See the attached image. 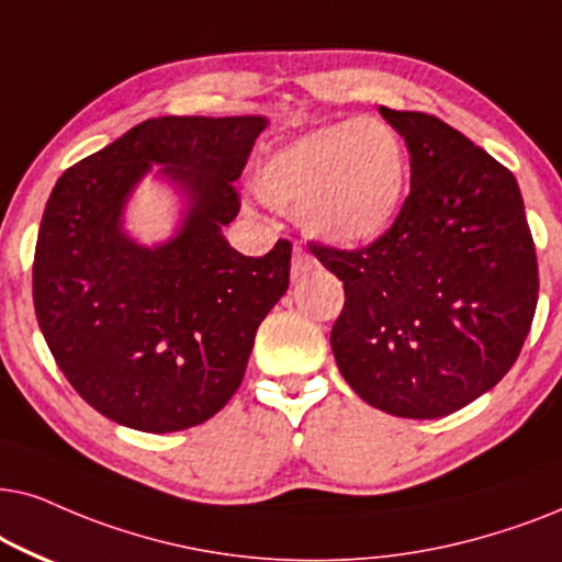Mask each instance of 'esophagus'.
<instances>
[{
	"label": "esophagus",
	"instance_id": "obj_1",
	"mask_svg": "<svg viewBox=\"0 0 562 562\" xmlns=\"http://www.w3.org/2000/svg\"><path fill=\"white\" fill-rule=\"evenodd\" d=\"M313 267H316V259H313L311 254H305L301 246H295L293 249V280H297V277H305Z\"/></svg>",
	"mask_w": 562,
	"mask_h": 562
}]
</instances>
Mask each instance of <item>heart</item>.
I'll return each mask as SVG.
<instances>
[{"label":"heart","mask_w":562,"mask_h":562,"mask_svg":"<svg viewBox=\"0 0 562 562\" xmlns=\"http://www.w3.org/2000/svg\"><path fill=\"white\" fill-rule=\"evenodd\" d=\"M408 187L401 133L378 117L321 125L261 161L257 190L277 211L336 246L375 241L398 218Z\"/></svg>","instance_id":"heart-1"}]
</instances>
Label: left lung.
Segmentation results:
<instances>
[{
    "mask_svg": "<svg viewBox=\"0 0 562 562\" xmlns=\"http://www.w3.org/2000/svg\"><path fill=\"white\" fill-rule=\"evenodd\" d=\"M411 154V192L359 249L311 244L344 282L331 349L359 398L439 418L512 370L532 326L540 274L519 184L504 164L426 112L380 108Z\"/></svg>",
    "mask_w": 562,
    "mask_h": 562,
    "instance_id": "8db88e82",
    "label": "left lung"
}]
</instances>
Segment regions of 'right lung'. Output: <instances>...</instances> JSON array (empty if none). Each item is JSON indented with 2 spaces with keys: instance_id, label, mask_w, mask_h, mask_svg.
<instances>
[{
  "instance_id": "obj_1",
  "label": "right lung",
  "mask_w": 562,
  "mask_h": 562,
  "mask_svg": "<svg viewBox=\"0 0 562 562\" xmlns=\"http://www.w3.org/2000/svg\"><path fill=\"white\" fill-rule=\"evenodd\" d=\"M265 125L259 115L144 120L50 192L33 261L37 326L74 391L112 422L182 431L241 385L293 251L280 238L265 257H244L221 234L241 207L234 182ZM151 162L191 207L180 234L148 250L122 231V207Z\"/></svg>"
}]
</instances>
